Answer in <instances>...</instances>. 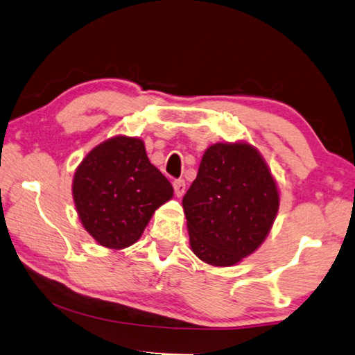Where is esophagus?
<instances>
[{
  "mask_svg": "<svg viewBox=\"0 0 355 355\" xmlns=\"http://www.w3.org/2000/svg\"><path fill=\"white\" fill-rule=\"evenodd\" d=\"M173 191H175V196L177 197H182L184 192H186L184 180H175V182H173Z\"/></svg>",
  "mask_w": 355,
  "mask_h": 355,
  "instance_id": "1",
  "label": "esophagus"
}]
</instances>
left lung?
Segmentation results:
<instances>
[{"label": "left lung", "mask_w": 355, "mask_h": 355, "mask_svg": "<svg viewBox=\"0 0 355 355\" xmlns=\"http://www.w3.org/2000/svg\"><path fill=\"white\" fill-rule=\"evenodd\" d=\"M182 203L194 254L212 267H231L266 241L279 189L254 146L216 143L205 150Z\"/></svg>", "instance_id": "left-lung-1"}]
</instances>
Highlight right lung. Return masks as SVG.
Listing matches in <instances>:
<instances>
[{"mask_svg": "<svg viewBox=\"0 0 355 355\" xmlns=\"http://www.w3.org/2000/svg\"><path fill=\"white\" fill-rule=\"evenodd\" d=\"M73 200L82 227L108 250L138 242L173 188L147 158L144 141L116 135L89 150L77 166Z\"/></svg>", "mask_w": 355, "mask_h": 355, "instance_id": "obj_1", "label": "right lung"}]
</instances>
